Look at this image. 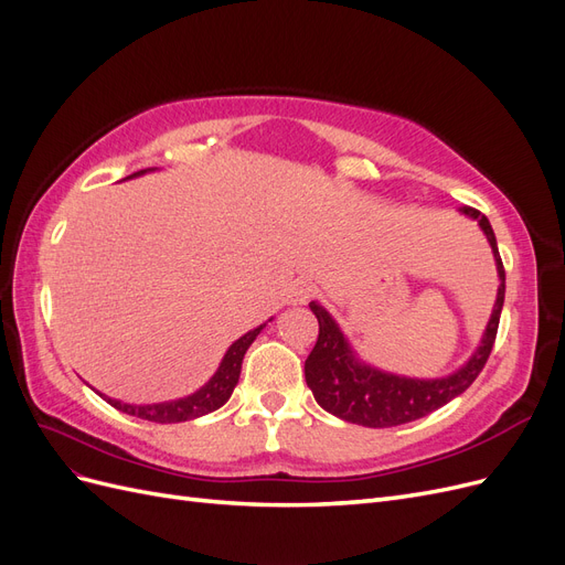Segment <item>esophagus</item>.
<instances>
[{
	"label": "esophagus",
	"instance_id": "obj_1",
	"mask_svg": "<svg viewBox=\"0 0 565 565\" xmlns=\"http://www.w3.org/2000/svg\"><path fill=\"white\" fill-rule=\"evenodd\" d=\"M316 295V285L311 280H297L289 289V301L292 303H306Z\"/></svg>",
	"mask_w": 565,
	"mask_h": 565
}]
</instances>
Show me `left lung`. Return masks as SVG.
I'll return each mask as SVG.
<instances>
[{"label": "left lung", "instance_id": "8db88e82", "mask_svg": "<svg viewBox=\"0 0 565 565\" xmlns=\"http://www.w3.org/2000/svg\"><path fill=\"white\" fill-rule=\"evenodd\" d=\"M467 216L476 218L478 226L483 228L488 243L494 254V264H498V301H494L492 316L488 320L486 334L481 339V347L469 358L467 365H461L457 372L448 374L440 380H413V377H398V374L382 372L377 367H370L355 358L353 349L349 347L347 337L341 334L339 324L332 316L322 309L320 303L311 301V311L318 318L320 332L313 351L306 358L303 374L306 384L313 391V398L322 409L330 415L351 422L370 426V429H388V426H401L407 422H415L426 417L434 409L443 407L465 393L473 380L481 374L488 363V355L492 351L494 337L500 328V313L504 306V266L500 259L498 241L486 214L473 207H461Z\"/></svg>", "mask_w": 565, "mask_h": 565}]
</instances>
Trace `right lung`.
I'll use <instances>...</instances> for the list:
<instances>
[{
  "label": "right lung",
  "mask_w": 565,
  "mask_h": 565,
  "mask_svg": "<svg viewBox=\"0 0 565 565\" xmlns=\"http://www.w3.org/2000/svg\"><path fill=\"white\" fill-rule=\"evenodd\" d=\"M143 172H146V169H141V172H134L131 177H139ZM131 177H127V179H131ZM262 330H264V324H259V328H254L237 341H233L231 349L224 355V361H221L218 370L214 372V377L202 388L191 393V396L179 398V401H169V403H152V405H129V403L113 401V398L104 396V393H100V396H104L115 409H122V413H127V415L141 417V419H148V422H158V424L188 422V419H195V417H202L207 413H214V409H218L231 398V393H233L237 380H241L243 358H245L247 349L252 347V341L256 339V334H259Z\"/></svg>",
  "instance_id": "add662e5"
}]
</instances>
